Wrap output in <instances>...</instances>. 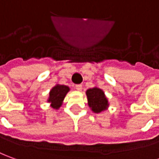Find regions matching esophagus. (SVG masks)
Listing matches in <instances>:
<instances>
[{
	"label": "esophagus",
	"instance_id": "obj_1",
	"mask_svg": "<svg viewBox=\"0 0 159 159\" xmlns=\"http://www.w3.org/2000/svg\"><path fill=\"white\" fill-rule=\"evenodd\" d=\"M75 88H76L78 91H81L82 90V85H76V86H75Z\"/></svg>",
	"mask_w": 159,
	"mask_h": 159
}]
</instances>
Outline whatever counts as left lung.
Instances as JSON below:
<instances>
[{"label":"left lung","mask_w":159,"mask_h":159,"mask_svg":"<svg viewBox=\"0 0 159 159\" xmlns=\"http://www.w3.org/2000/svg\"><path fill=\"white\" fill-rule=\"evenodd\" d=\"M88 106L91 110L95 113H99L107 110L109 107L108 99L105 95V93L98 87L90 88L86 91Z\"/></svg>","instance_id":"1"}]
</instances>
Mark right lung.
Listing matches in <instances>:
<instances>
[{"label":"right lung","instance_id":"add662e5","mask_svg":"<svg viewBox=\"0 0 159 159\" xmlns=\"http://www.w3.org/2000/svg\"><path fill=\"white\" fill-rule=\"evenodd\" d=\"M69 90H70V88L68 86L58 84L55 86H53L50 91L48 102L51 104V107L53 109L58 110L61 107L66 95L68 93Z\"/></svg>","mask_w":159,"mask_h":159}]
</instances>
